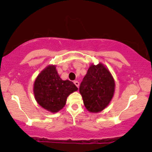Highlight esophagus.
I'll return each instance as SVG.
<instances>
[{
    "label": "esophagus",
    "instance_id": "obj_1",
    "mask_svg": "<svg viewBox=\"0 0 152 152\" xmlns=\"http://www.w3.org/2000/svg\"><path fill=\"white\" fill-rule=\"evenodd\" d=\"M74 84H75V86L77 87V88H79V86H80V83H79V82H77V81H75Z\"/></svg>",
    "mask_w": 152,
    "mask_h": 152
}]
</instances>
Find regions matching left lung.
<instances>
[{"instance_id":"obj_1","label":"left lung","mask_w":152,"mask_h":152,"mask_svg":"<svg viewBox=\"0 0 152 152\" xmlns=\"http://www.w3.org/2000/svg\"><path fill=\"white\" fill-rule=\"evenodd\" d=\"M115 91V81L102 64H92L80 86L85 107L91 113H98L109 104Z\"/></svg>"}]
</instances>
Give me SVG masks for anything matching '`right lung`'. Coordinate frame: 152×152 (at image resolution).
<instances>
[{
  "label": "right lung",
  "mask_w": 152,
  "mask_h": 152,
  "mask_svg": "<svg viewBox=\"0 0 152 152\" xmlns=\"http://www.w3.org/2000/svg\"><path fill=\"white\" fill-rule=\"evenodd\" d=\"M77 90L72 82L60 78L54 65L47 66L39 74L33 89L37 103L52 113L63 109L68 95Z\"/></svg>",
  "instance_id": "1"
}]
</instances>
